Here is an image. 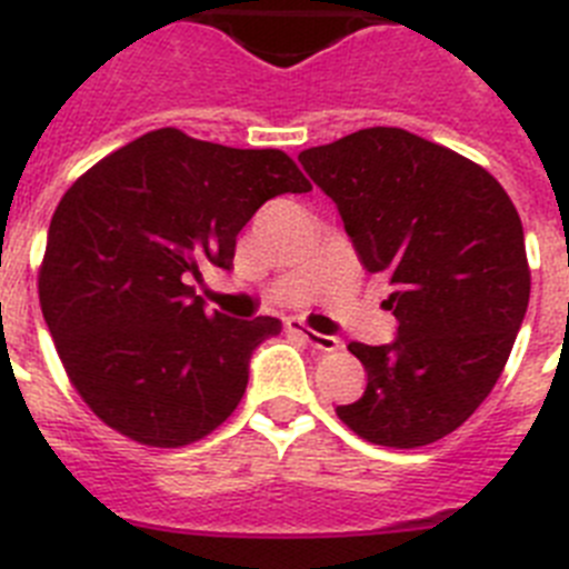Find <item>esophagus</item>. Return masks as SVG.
I'll list each match as a JSON object with an SVG mask.
<instances>
[{
    "instance_id": "esophagus-1",
    "label": "esophagus",
    "mask_w": 569,
    "mask_h": 569,
    "mask_svg": "<svg viewBox=\"0 0 569 569\" xmlns=\"http://www.w3.org/2000/svg\"><path fill=\"white\" fill-rule=\"evenodd\" d=\"M288 330L299 333L301 339H305L310 347H313V350H321V353H333V350H339V347H341V341L336 339V336L316 333V330H310L308 325H301V321H296V319L288 321Z\"/></svg>"
}]
</instances>
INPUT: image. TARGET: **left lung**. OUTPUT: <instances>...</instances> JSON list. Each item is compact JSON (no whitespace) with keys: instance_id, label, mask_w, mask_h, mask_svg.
Masks as SVG:
<instances>
[{"instance_id":"obj_1","label":"left lung","mask_w":569,"mask_h":569,"mask_svg":"<svg viewBox=\"0 0 569 569\" xmlns=\"http://www.w3.org/2000/svg\"><path fill=\"white\" fill-rule=\"evenodd\" d=\"M367 273H387L393 345L350 341L367 387L336 416L396 450L465 425L499 381L530 301L516 204L481 164L401 128L301 150Z\"/></svg>"}]
</instances>
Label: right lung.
Masks as SVG:
<instances>
[{
	"label": "right lung",
	"instance_id": "right-lung-1",
	"mask_svg": "<svg viewBox=\"0 0 569 569\" xmlns=\"http://www.w3.org/2000/svg\"><path fill=\"white\" fill-rule=\"evenodd\" d=\"M284 150L184 130L99 159L53 210L39 305L70 385L116 433L148 447L204 439L239 407L256 345L281 321L208 313L188 281L233 268L236 236L279 193H308Z\"/></svg>",
	"mask_w": 569,
	"mask_h": 569
}]
</instances>
